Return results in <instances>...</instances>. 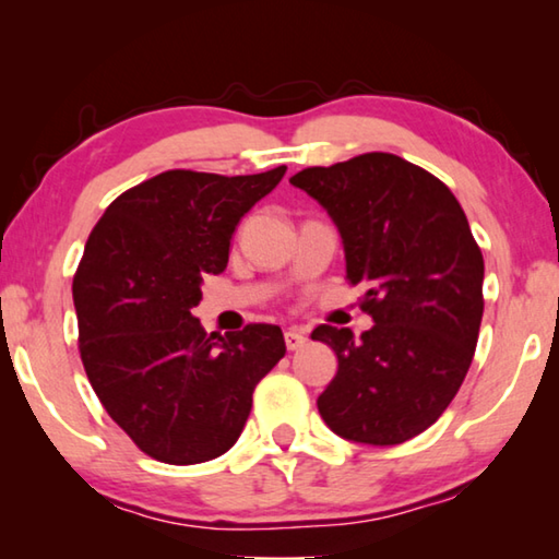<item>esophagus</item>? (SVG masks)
Segmentation results:
<instances>
[{"mask_svg":"<svg viewBox=\"0 0 559 559\" xmlns=\"http://www.w3.org/2000/svg\"><path fill=\"white\" fill-rule=\"evenodd\" d=\"M283 340H286V347L290 349H300L302 345H306V335L300 333L298 328H290V330H286V335H283Z\"/></svg>","mask_w":559,"mask_h":559,"instance_id":"1","label":"esophagus"}]
</instances>
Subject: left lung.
Segmentation results:
<instances>
[{
    "mask_svg": "<svg viewBox=\"0 0 559 559\" xmlns=\"http://www.w3.org/2000/svg\"><path fill=\"white\" fill-rule=\"evenodd\" d=\"M325 206L347 278L367 288L374 325L357 340L318 325L337 374L318 412L337 437L394 447L429 429L466 377L484 318V253L451 189L390 153H365L290 177Z\"/></svg>",
    "mask_w": 559,
    "mask_h": 559,
    "instance_id": "left-lung-1",
    "label": "left lung"
}]
</instances>
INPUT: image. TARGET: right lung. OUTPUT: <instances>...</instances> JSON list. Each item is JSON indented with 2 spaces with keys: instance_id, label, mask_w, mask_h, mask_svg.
<instances>
[{
  "instance_id": "right-lung-1",
  "label": "right lung",
  "mask_w": 559,
  "mask_h": 559,
  "mask_svg": "<svg viewBox=\"0 0 559 559\" xmlns=\"http://www.w3.org/2000/svg\"><path fill=\"white\" fill-rule=\"evenodd\" d=\"M286 175L167 169L112 202L73 276L79 353L110 419L163 463L229 451L286 343L278 325L206 333L192 308L222 273L241 216Z\"/></svg>"
}]
</instances>
